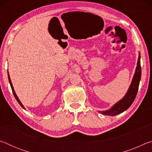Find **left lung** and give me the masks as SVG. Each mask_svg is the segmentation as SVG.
<instances>
[{
	"label": "left lung",
	"instance_id": "8db88e82",
	"mask_svg": "<svg viewBox=\"0 0 152 152\" xmlns=\"http://www.w3.org/2000/svg\"><path fill=\"white\" fill-rule=\"evenodd\" d=\"M140 53L139 52V57L137 63V66L135 71V74L133 75L132 83H131L127 93L125 94L124 97L115 103L113 106L107 110H102L99 111L100 113L104 115H109V116H115V115H119L120 113L124 112L129 108L131 105L134 101V100L137 95L139 84L141 80V69L140 64Z\"/></svg>",
	"mask_w": 152,
	"mask_h": 152
}]
</instances>
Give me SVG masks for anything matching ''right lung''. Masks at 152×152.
I'll return each mask as SVG.
<instances>
[{
    "mask_svg": "<svg viewBox=\"0 0 152 152\" xmlns=\"http://www.w3.org/2000/svg\"><path fill=\"white\" fill-rule=\"evenodd\" d=\"M8 78H9V83H10V85H11V89H12V93H13V94H14V96H15V99H16V100L17 101V102H19V104L20 105V107H21L23 109H25V108L24 107V106L23 105V104L21 103V102L20 101V100L19 99V98H18V96H17V94H16V93H15V90H14V88H13V86H12V82H11V78H10V76H9V72H8Z\"/></svg>",
    "mask_w": 152,
    "mask_h": 152,
    "instance_id": "add662e5",
    "label": "right lung"
}]
</instances>
